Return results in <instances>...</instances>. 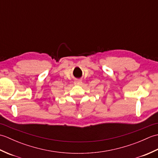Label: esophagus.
Instances as JSON below:
<instances>
[{
  "label": "esophagus",
  "mask_w": 158,
  "mask_h": 158,
  "mask_svg": "<svg viewBox=\"0 0 158 158\" xmlns=\"http://www.w3.org/2000/svg\"><path fill=\"white\" fill-rule=\"evenodd\" d=\"M74 83H75V85H80L82 83V81H81V80H79V79H76L75 82H74Z\"/></svg>",
  "instance_id": "obj_1"
}]
</instances>
